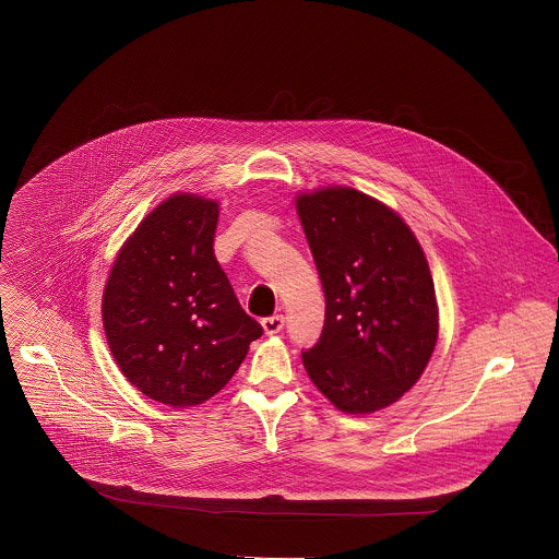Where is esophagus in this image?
<instances>
[{
	"instance_id": "34e87169",
	"label": "esophagus",
	"mask_w": 559,
	"mask_h": 559,
	"mask_svg": "<svg viewBox=\"0 0 559 559\" xmlns=\"http://www.w3.org/2000/svg\"><path fill=\"white\" fill-rule=\"evenodd\" d=\"M262 329H264V333L266 335H275V333H280L282 329H284V317H269V319L262 320Z\"/></svg>"
}]
</instances>
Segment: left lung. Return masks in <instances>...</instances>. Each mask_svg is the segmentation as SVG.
Here are the masks:
<instances>
[{
	"label": "left lung",
	"instance_id": "obj_1",
	"mask_svg": "<svg viewBox=\"0 0 559 559\" xmlns=\"http://www.w3.org/2000/svg\"><path fill=\"white\" fill-rule=\"evenodd\" d=\"M297 213L324 293L304 366L340 411H379L417 383L437 344L426 255L399 213L350 187L301 193Z\"/></svg>",
	"mask_w": 559,
	"mask_h": 559
}]
</instances>
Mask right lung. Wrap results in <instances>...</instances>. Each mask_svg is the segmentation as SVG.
<instances>
[{
    "label": "right lung",
    "mask_w": 559,
    "mask_h": 559,
    "mask_svg": "<svg viewBox=\"0 0 559 559\" xmlns=\"http://www.w3.org/2000/svg\"><path fill=\"white\" fill-rule=\"evenodd\" d=\"M219 204L176 193L118 251L103 295L109 350L144 396L185 408L215 396L262 335L222 271Z\"/></svg>",
    "instance_id": "right-lung-1"
}]
</instances>
